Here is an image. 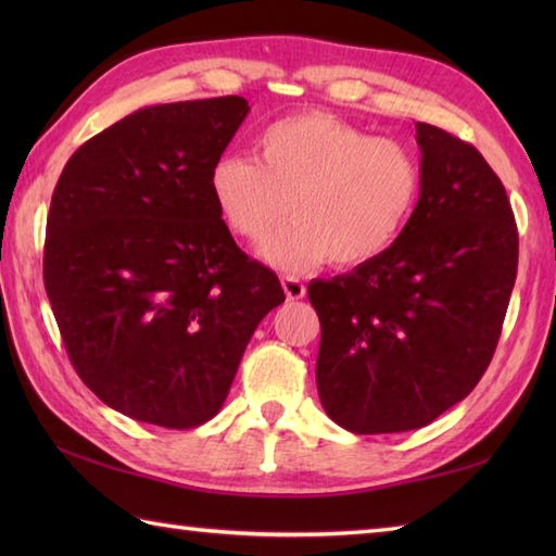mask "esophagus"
<instances>
[{"mask_svg": "<svg viewBox=\"0 0 556 556\" xmlns=\"http://www.w3.org/2000/svg\"><path fill=\"white\" fill-rule=\"evenodd\" d=\"M281 287H285V293L289 301H301L305 296V285L299 279V277H281Z\"/></svg>", "mask_w": 556, "mask_h": 556, "instance_id": "obj_1", "label": "esophagus"}]
</instances>
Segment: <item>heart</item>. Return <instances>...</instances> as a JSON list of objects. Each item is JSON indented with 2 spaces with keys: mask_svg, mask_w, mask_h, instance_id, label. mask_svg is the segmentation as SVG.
<instances>
[{
  "mask_svg": "<svg viewBox=\"0 0 556 556\" xmlns=\"http://www.w3.org/2000/svg\"><path fill=\"white\" fill-rule=\"evenodd\" d=\"M255 152L219 157L207 188L227 229L248 243H265L291 210L296 222L263 248L279 269L372 263L401 239L422 193L416 150L327 112L271 122Z\"/></svg>",
  "mask_w": 556,
  "mask_h": 556,
  "instance_id": "heart-1",
  "label": "heart"
}]
</instances>
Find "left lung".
I'll return each mask as SVG.
<instances>
[{
  "label": "left lung",
  "instance_id": "obj_1",
  "mask_svg": "<svg viewBox=\"0 0 556 556\" xmlns=\"http://www.w3.org/2000/svg\"><path fill=\"white\" fill-rule=\"evenodd\" d=\"M422 193L372 263L311 281L320 317L317 394L356 434L418 430L466 399L497 349L518 267V229L480 152L416 124Z\"/></svg>",
  "mask_w": 556,
  "mask_h": 556
}]
</instances>
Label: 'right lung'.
I'll return each mask as SVG.
<instances>
[{"label": "right lung", "instance_id": "right-lung-1", "mask_svg": "<svg viewBox=\"0 0 556 556\" xmlns=\"http://www.w3.org/2000/svg\"><path fill=\"white\" fill-rule=\"evenodd\" d=\"M248 102L155 104L83 143L47 215L45 289L68 361L124 416L188 430L217 416L285 289L210 198Z\"/></svg>", "mask_w": 556, "mask_h": 556}]
</instances>
